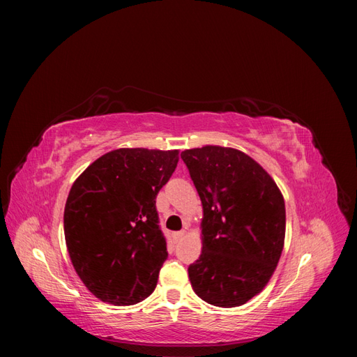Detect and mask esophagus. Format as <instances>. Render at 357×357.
Here are the masks:
<instances>
[{"instance_id":"1","label":"esophagus","mask_w":357,"mask_h":357,"mask_svg":"<svg viewBox=\"0 0 357 357\" xmlns=\"http://www.w3.org/2000/svg\"><path fill=\"white\" fill-rule=\"evenodd\" d=\"M183 236H185V231H180V232H174V234H172V238H174L176 243H178V241L183 238Z\"/></svg>"}]
</instances>
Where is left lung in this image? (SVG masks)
<instances>
[{
	"mask_svg": "<svg viewBox=\"0 0 357 357\" xmlns=\"http://www.w3.org/2000/svg\"><path fill=\"white\" fill-rule=\"evenodd\" d=\"M202 202V253L188 273L205 302L240 307L261 294L282 256L286 208L273 177L241 150L181 152Z\"/></svg>",
	"mask_w": 357,
	"mask_h": 357,
	"instance_id": "1",
	"label": "left lung"
}]
</instances>
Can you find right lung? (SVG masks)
<instances>
[{
    "label": "right lung",
    "instance_id": "add662e5",
    "mask_svg": "<svg viewBox=\"0 0 357 357\" xmlns=\"http://www.w3.org/2000/svg\"><path fill=\"white\" fill-rule=\"evenodd\" d=\"M177 162L178 150L117 149L73 183L63 210L68 255L102 302L132 305L155 290L168 256L156 195Z\"/></svg>",
    "mask_w": 357,
    "mask_h": 357
}]
</instances>
